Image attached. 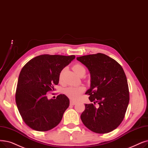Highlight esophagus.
Returning a JSON list of instances; mask_svg holds the SVG:
<instances>
[{"mask_svg":"<svg viewBox=\"0 0 148 148\" xmlns=\"http://www.w3.org/2000/svg\"><path fill=\"white\" fill-rule=\"evenodd\" d=\"M76 104V102L75 101H74L73 100H70V105H74Z\"/></svg>","mask_w":148,"mask_h":148,"instance_id":"obj_1","label":"esophagus"}]
</instances>
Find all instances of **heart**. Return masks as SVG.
<instances>
[{
  "label": "heart",
  "mask_w": 148,
  "mask_h": 148,
  "mask_svg": "<svg viewBox=\"0 0 148 148\" xmlns=\"http://www.w3.org/2000/svg\"><path fill=\"white\" fill-rule=\"evenodd\" d=\"M73 69L74 71L79 74L80 71L82 69H85L84 67H83L82 65L79 63H76L73 66ZM62 78V72L60 73L59 75V80H61ZM85 91V88L83 86H69L66 88L65 90H64V93L68 97L71 99L73 100H78L82 93Z\"/></svg>",
  "instance_id": "b5f03b06"
}]
</instances>
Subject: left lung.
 I'll return each mask as SVG.
<instances>
[{"label":"left lung","mask_w":148,"mask_h":148,"mask_svg":"<svg viewBox=\"0 0 148 148\" xmlns=\"http://www.w3.org/2000/svg\"><path fill=\"white\" fill-rule=\"evenodd\" d=\"M91 74V87L86 94L94 103L85 104L80 118L85 126L95 133L114 130L123 121L130 101V92L123 68L114 59L101 53L77 58ZM97 102L99 107L95 104Z\"/></svg>","instance_id":"obj_1"}]
</instances>
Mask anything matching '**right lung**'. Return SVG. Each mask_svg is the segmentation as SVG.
<instances>
[{"mask_svg":"<svg viewBox=\"0 0 148 148\" xmlns=\"http://www.w3.org/2000/svg\"><path fill=\"white\" fill-rule=\"evenodd\" d=\"M75 56L43 54L30 60L18 76L16 103L27 125L38 131H47L58 125L69 105L65 94L48 100V92L58 85L62 70Z\"/></svg>","mask_w":148,"mask_h":148,"instance_id":"right-lung-1","label":"right lung"}]
</instances>
